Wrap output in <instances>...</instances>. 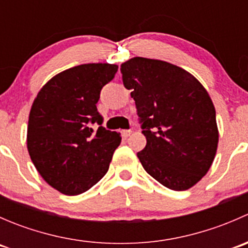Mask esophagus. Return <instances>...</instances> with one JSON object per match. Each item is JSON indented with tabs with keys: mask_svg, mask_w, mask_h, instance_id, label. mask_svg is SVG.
<instances>
[{
	"mask_svg": "<svg viewBox=\"0 0 248 248\" xmlns=\"http://www.w3.org/2000/svg\"><path fill=\"white\" fill-rule=\"evenodd\" d=\"M131 133H132L131 129H124V131H121V134H122V137H124V138H127V137H129V136H131Z\"/></svg>",
	"mask_w": 248,
	"mask_h": 248,
	"instance_id": "esophagus-1",
	"label": "esophagus"
}]
</instances>
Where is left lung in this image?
Masks as SVG:
<instances>
[{
  "label": "left lung",
  "instance_id": "left-lung-1",
  "mask_svg": "<svg viewBox=\"0 0 248 248\" xmlns=\"http://www.w3.org/2000/svg\"><path fill=\"white\" fill-rule=\"evenodd\" d=\"M121 73L146 138L137 154L141 166L167 188L193 187L209 171L218 145L216 110L205 87L161 60L133 57Z\"/></svg>",
  "mask_w": 248,
  "mask_h": 248
}]
</instances>
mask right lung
I'll list each match as a JSON object with an SVG mask.
<instances>
[{
    "label": "right lung",
    "instance_id": "1",
    "mask_svg": "<svg viewBox=\"0 0 248 248\" xmlns=\"http://www.w3.org/2000/svg\"><path fill=\"white\" fill-rule=\"evenodd\" d=\"M116 64L87 63L56 74L41 89L29 116L27 150L41 176L66 196L97 184L121 142L107 131L97 110L101 90L114 79ZM92 124L100 127L94 131Z\"/></svg>",
    "mask_w": 248,
    "mask_h": 248
}]
</instances>
